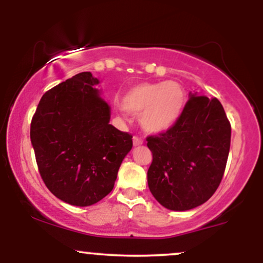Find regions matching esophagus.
I'll list each match as a JSON object with an SVG mask.
<instances>
[{"label":"esophagus","mask_w":263,"mask_h":263,"mask_svg":"<svg viewBox=\"0 0 263 263\" xmlns=\"http://www.w3.org/2000/svg\"><path fill=\"white\" fill-rule=\"evenodd\" d=\"M142 143H143V140H142L141 137H138V136H134V144H135V146H141Z\"/></svg>","instance_id":"1"}]
</instances>
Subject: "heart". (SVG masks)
Returning <instances> with one entry per match:
<instances>
[{"label":"heart","instance_id":"b5f03b06","mask_svg":"<svg viewBox=\"0 0 263 263\" xmlns=\"http://www.w3.org/2000/svg\"><path fill=\"white\" fill-rule=\"evenodd\" d=\"M185 102L183 87L174 81L142 83L132 86L121 99V108L132 115H140L142 127L149 134L170 129Z\"/></svg>","mask_w":263,"mask_h":263}]
</instances>
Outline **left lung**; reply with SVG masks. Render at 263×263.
<instances>
[{"label":"left lung","instance_id":"obj_1","mask_svg":"<svg viewBox=\"0 0 263 263\" xmlns=\"http://www.w3.org/2000/svg\"><path fill=\"white\" fill-rule=\"evenodd\" d=\"M148 188L159 204L184 211L213 197L224 176L231 125L216 98L190 93L177 122L146 138Z\"/></svg>","mask_w":263,"mask_h":263}]
</instances>
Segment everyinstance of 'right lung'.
I'll use <instances>...</instances> for the list:
<instances>
[{
  "label": "right lung",
  "instance_id": "obj_1",
  "mask_svg": "<svg viewBox=\"0 0 263 263\" xmlns=\"http://www.w3.org/2000/svg\"><path fill=\"white\" fill-rule=\"evenodd\" d=\"M83 71L48 90L31 122L38 171L60 200L89 206L114 188L132 135L110 125V107Z\"/></svg>",
  "mask_w": 263,
  "mask_h": 263
}]
</instances>
